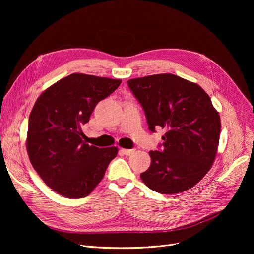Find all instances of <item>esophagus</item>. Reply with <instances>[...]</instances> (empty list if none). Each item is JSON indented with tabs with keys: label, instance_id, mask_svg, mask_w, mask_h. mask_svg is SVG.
Listing matches in <instances>:
<instances>
[{
	"label": "esophagus",
	"instance_id": "esophagus-1",
	"mask_svg": "<svg viewBox=\"0 0 254 254\" xmlns=\"http://www.w3.org/2000/svg\"><path fill=\"white\" fill-rule=\"evenodd\" d=\"M120 152H122L123 154H125V155H129V154H131L132 152H134V149H126V148H122L119 150Z\"/></svg>",
	"mask_w": 254,
	"mask_h": 254
}]
</instances>
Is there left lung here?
<instances>
[{
	"label": "left lung",
	"mask_w": 254,
	"mask_h": 254,
	"mask_svg": "<svg viewBox=\"0 0 254 254\" xmlns=\"http://www.w3.org/2000/svg\"><path fill=\"white\" fill-rule=\"evenodd\" d=\"M151 131L167 129L162 151H149L151 164L140 175L148 188L163 194L188 190L211 169L217 153L220 116L198 84L174 74L129 79Z\"/></svg>",
	"instance_id": "left-lung-1"
}]
</instances>
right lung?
<instances>
[{
    "label": "right lung",
    "mask_w": 254,
    "mask_h": 254,
    "mask_svg": "<svg viewBox=\"0 0 254 254\" xmlns=\"http://www.w3.org/2000/svg\"><path fill=\"white\" fill-rule=\"evenodd\" d=\"M120 83L118 79L74 73L37 99L29 118L26 151L39 176L57 193L87 196L117 155L115 146L99 148L85 143L82 126L96 105Z\"/></svg>",
    "instance_id": "obj_1"
}]
</instances>
